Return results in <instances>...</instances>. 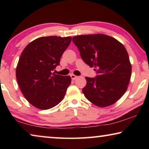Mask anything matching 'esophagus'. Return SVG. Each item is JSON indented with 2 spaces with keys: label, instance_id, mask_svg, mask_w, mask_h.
I'll return each mask as SVG.
<instances>
[{
  "label": "esophagus",
  "instance_id": "esophagus-1",
  "mask_svg": "<svg viewBox=\"0 0 149 149\" xmlns=\"http://www.w3.org/2000/svg\"><path fill=\"white\" fill-rule=\"evenodd\" d=\"M70 76H71V78L72 79H76V78L77 77V76H76V75H74V74H71L70 75Z\"/></svg>",
  "mask_w": 149,
  "mask_h": 149
}]
</instances>
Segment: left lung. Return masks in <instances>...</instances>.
<instances>
[{"label":"left lung","mask_w":149,"mask_h":149,"mask_svg":"<svg viewBox=\"0 0 149 149\" xmlns=\"http://www.w3.org/2000/svg\"><path fill=\"white\" fill-rule=\"evenodd\" d=\"M72 41L83 60L98 75L86 77L82 91L88 100L99 107L114 104L125 93L132 75V65L124 46L104 34L77 35Z\"/></svg>","instance_id":"8db88e82"}]
</instances>
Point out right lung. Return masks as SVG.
<instances>
[{"label": "right lung", "mask_w": 149, "mask_h": 149, "mask_svg": "<svg viewBox=\"0 0 149 149\" xmlns=\"http://www.w3.org/2000/svg\"><path fill=\"white\" fill-rule=\"evenodd\" d=\"M72 41L71 37H41L27 45L17 63L16 75L24 97L39 109L58 104L71 84L69 75L54 74L60 58Z\"/></svg>", "instance_id": "right-lung-1"}]
</instances>
